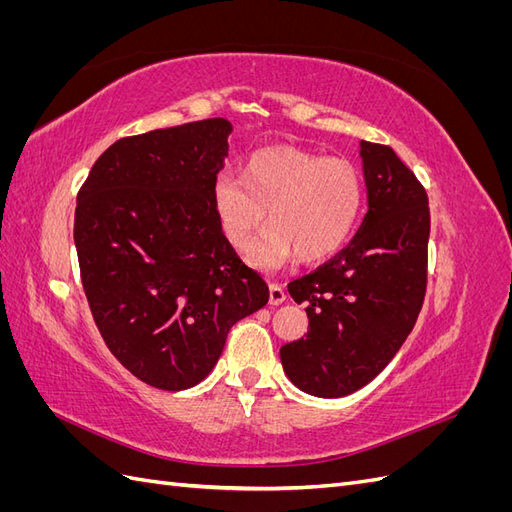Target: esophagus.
I'll list each match as a JSON object with an SVG mask.
<instances>
[{
	"label": "esophagus",
	"instance_id": "obj_1",
	"mask_svg": "<svg viewBox=\"0 0 512 512\" xmlns=\"http://www.w3.org/2000/svg\"><path fill=\"white\" fill-rule=\"evenodd\" d=\"M286 301V290L280 284H269V303L282 305Z\"/></svg>",
	"mask_w": 512,
	"mask_h": 512
}]
</instances>
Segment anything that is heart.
Masks as SVG:
<instances>
[{"label":"heart","instance_id":"1","mask_svg":"<svg viewBox=\"0 0 512 512\" xmlns=\"http://www.w3.org/2000/svg\"><path fill=\"white\" fill-rule=\"evenodd\" d=\"M213 209L224 237L245 250L254 232L262 235L252 260L280 267L294 254L301 262H320L337 254L359 224L365 200L363 177L346 158H324L292 145L252 153L243 177L220 173L213 181Z\"/></svg>","mask_w":512,"mask_h":512}]
</instances>
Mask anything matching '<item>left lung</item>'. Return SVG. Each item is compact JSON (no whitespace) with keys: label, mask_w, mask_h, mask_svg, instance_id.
<instances>
[{"label":"left lung","mask_w":512,"mask_h":512,"mask_svg":"<svg viewBox=\"0 0 512 512\" xmlns=\"http://www.w3.org/2000/svg\"><path fill=\"white\" fill-rule=\"evenodd\" d=\"M369 211L342 252L288 284L305 303V339L282 346L286 376L316 397L374 380L406 342L427 290L429 200L389 145L361 141Z\"/></svg>","instance_id":"1"}]
</instances>
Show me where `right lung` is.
<instances>
[{
  "label": "right lung",
  "instance_id": "obj_1",
  "mask_svg": "<svg viewBox=\"0 0 512 512\" xmlns=\"http://www.w3.org/2000/svg\"><path fill=\"white\" fill-rule=\"evenodd\" d=\"M230 132L215 117L119 138L76 196L91 316L115 359L162 391L205 380L232 324L269 301L213 209Z\"/></svg>",
  "mask_w": 512,
  "mask_h": 512
}]
</instances>
